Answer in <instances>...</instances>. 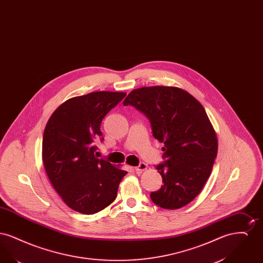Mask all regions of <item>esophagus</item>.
I'll list each match as a JSON object with an SVG mask.
<instances>
[{"label": "esophagus", "mask_w": 263, "mask_h": 263, "mask_svg": "<svg viewBox=\"0 0 263 263\" xmlns=\"http://www.w3.org/2000/svg\"><path fill=\"white\" fill-rule=\"evenodd\" d=\"M148 168V165L146 164L145 163H141L138 166L135 167V171L137 172V173H141V172H143V171H146Z\"/></svg>", "instance_id": "esophagus-1"}]
</instances>
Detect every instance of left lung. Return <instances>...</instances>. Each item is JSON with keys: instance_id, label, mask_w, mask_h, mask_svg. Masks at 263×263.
I'll return each mask as SVG.
<instances>
[{"instance_id": "8db88e82", "label": "left lung", "mask_w": 263, "mask_h": 263, "mask_svg": "<svg viewBox=\"0 0 263 263\" xmlns=\"http://www.w3.org/2000/svg\"><path fill=\"white\" fill-rule=\"evenodd\" d=\"M150 120L153 136L163 143V163L157 165L163 185L151 199L163 209H178L193 200L212 172L218 140L200 102L175 87L133 89L123 101Z\"/></svg>"}]
</instances>
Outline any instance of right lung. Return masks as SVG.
Segmentation results:
<instances>
[{"label":"right lung","instance_id":"obj_1","mask_svg":"<svg viewBox=\"0 0 263 263\" xmlns=\"http://www.w3.org/2000/svg\"><path fill=\"white\" fill-rule=\"evenodd\" d=\"M125 96L95 91L72 98L53 112L46 124L42 140L44 168L54 189L74 211L100 212L117 196L127 172L98 159L93 140L102 134L104 116Z\"/></svg>","mask_w":263,"mask_h":263}]
</instances>
